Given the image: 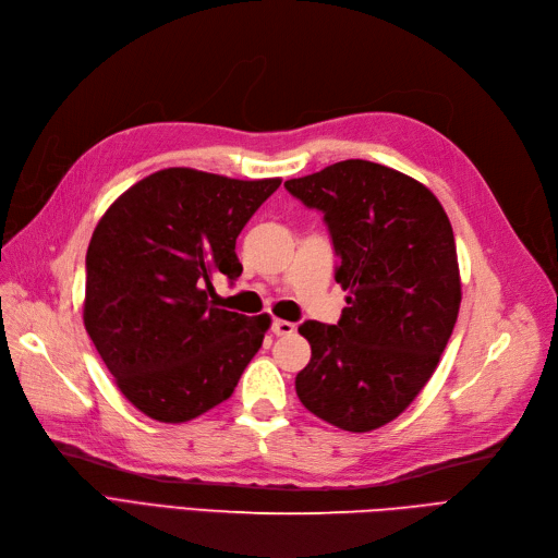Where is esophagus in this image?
I'll use <instances>...</instances> for the list:
<instances>
[{"label": "esophagus", "mask_w": 558, "mask_h": 558, "mask_svg": "<svg viewBox=\"0 0 558 558\" xmlns=\"http://www.w3.org/2000/svg\"><path fill=\"white\" fill-rule=\"evenodd\" d=\"M271 331L276 336H292L296 331V325H292V322H287V319H274Z\"/></svg>", "instance_id": "obj_1"}]
</instances>
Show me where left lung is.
Wrapping results in <instances>:
<instances>
[{"label": "left lung", "mask_w": 558, "mask_h": 558, "mask_svg": "<svg viewBox=\"0 0 558 558\" xmlns=\"http://www.w3.org/2000/svg\"><path fill=\"white\" fill-rule=\"evenodd\" d=\"M284 187L325 215L336 282L350 292L338 325L299 327L313 356L296 393L319 420L366 434L415 401L452 336L461 303L452 225L428 187L366 159Z\"/></svg>", "instance_id": "8db88e82"}]
</instances>
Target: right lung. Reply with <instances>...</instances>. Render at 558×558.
Wrapping results in <instances>:
<instances>
[{"label": "right lung", "instance_id": "add662e5", "mask_svg": "<svg viewBox=\"0 0 558 558\" xmlns=\"http://www.w3.org/2000/svg\"><path fill=\"white\" fill-rule=\"evenodd\" d=\"M280 178L196 169L143 178L104 213L85 255L83 322L116 385L143 415L178 424L227 401L271 317L215 303L236 280V239Z\"/></svg>", "mask_w": 558, "mask_h": 558}]
</instances>
